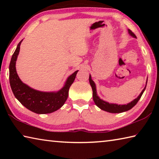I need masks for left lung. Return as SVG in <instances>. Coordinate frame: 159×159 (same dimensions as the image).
<instances>
[{
    "mask_svg": "<svg viewBox=\"0 0 159 159\" xmlns=\"http://www.w3.org/2000/svg\"><path fill=\"white\" fill-rule=\"evenodd\" d=\"M128 32L134 38H137L135 34H134L131 30H130V29H128ZM89 82L93 89V98L94 102H95L96 105L98 106L99 108L104 110V111H106L107 112H110V113H121L123 111H128V110H130V109L133 108V107L137 103H138L139 99L141 98L142 94H143L145 88H146V86H145V88H144L143 90L142 91L140 95H139L136 99H134L133 101H132L130 103L124 104V105H118V104H109L108 102L102 100V99H101L98 95H97L96 86H95V83H94L92 79H91L90 75L89 76Z\"/></svg>",
    "mask_w": 159,
    "mask_h": 159,
    "instance_id": "obj_1",
    "label": "left lung"
}]
</instances>
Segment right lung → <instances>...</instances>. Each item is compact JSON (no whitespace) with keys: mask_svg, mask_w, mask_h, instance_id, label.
I'll list each match as a JSON object with an SVG mask.
<instances>
[{"mask_svg":"<svg viewBox=\"0 0 159 159\" xmlns=\"http://www.w3.org/2000/svg\"><path fill=\"white\" fill-rule=\"evenodd\" d=\"M21 41L10 61V83L12 93L20 103L30 111L39 114L52 113L61 108L64 105L69 95L70 86L74 83L75 78L79 71H76L67 79L65 85L57 93L41 92L34 90L21 82L16 71V60L20 52Z\"/></svg>","mask_w":159,"mask_h":159,"instance_id":"obj_1","label":"right lung"}]
</instances>
